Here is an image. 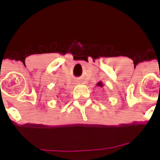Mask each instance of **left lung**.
<instances>
[{
	"label": "left lung",
	"mask_w": 160,
	"mask_h": 160,
	"mask_svg": "<svg viewBox=\"0 0 160 160\" xmlns=\"http://www.w3.org/2000/svg\"><path fill=\"white\" fill-rule=\"evenodd\" d=\"M97 86H101V87H102V86H103V84H102V82H101V81H99L98 83L96 84Z\"/></svg>",
	"instance_id": "obj_1"
}]
</instances>
